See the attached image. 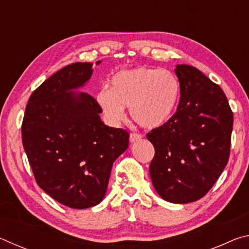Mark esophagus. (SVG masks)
I'll return each mask as SVG.
<instances>
[{
  "label": "esophagus",
  "mask_w": 249,
  "mask_h": 249,
  "mask_svg": "<svg viewBox=\"0 0 249 249\" xmlns=\"http://www.w3.org/2000/svg\"><path fill=\"white\" fill-rule=\"evenodd\" d=\"M142 135L141 134H137V133H132L129 135V142H137V141H140V140H142Z\"/></svg>",
  "instance_id": "esophagus-1"
}]
</instances>
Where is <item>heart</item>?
<instances>
[{
	"label": "heart",
	"instance_id": "b5f03b06",
	"mask_svg": "<svg viewBox=\"0 0 249 249\" xmlns=\"http://www.w3.org/2000/svg\"><path fill=\"white\" fill-rule=\"evenodd\" d=\"M181 99L179 78L169 70L136 67L122 70L109 80V89H101L96 101L108 123L124 119V107L144 128H158L169 123Z\"/></svg>",
	"mask_w": 249,
	"mask_h": 249
}]
</instances>
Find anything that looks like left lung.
<instances>
[{"label":"left lung","mask_w":249,"mask_h":249,"mask_svg":"<svg viewBox=\"0 0 249 249\" xmlns=\"http://www.w3.org/2000/svg\"><path fill=\"white\" fill-rule=\"evenodd\" d=\"M181 99L169 123L147 138L155 147L149 174L158 195L189 203L209 192L230 158L233 112L220 86L196 67L178 65Z\"/></svg>","instance_id":"1"}]
</instances>
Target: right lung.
Returning a JSON list of instances; mask_svg holds the SVG:
<instances>
[{
	"mask_svg": "<svg viewBox=\"0 0 249 249\" xmlns=\"http://www.w3.org/2000/svg\"><path fill=\"white\" fill-rule=\"evenodd\" d=\"M92 66L74 62L45 80L29 98L22 124L37 184L72 209L103 200L113 162L128 147L127 130L104 125L93 96L73 91L89 81Z\"/></svg>",
	"mask_w": 249,
	"mask_h": 249,
	"instance_id": "right-lung-1",
	"label": "right lung"
}]
</instances>
